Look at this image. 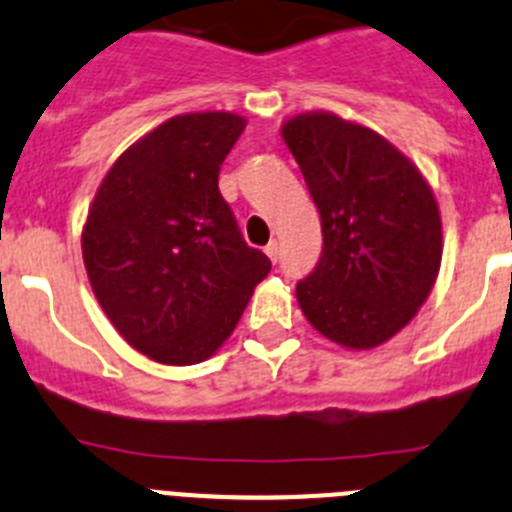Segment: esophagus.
Instances as JSON below:
<instances>
[{
  "instance_id": "esophagus-1",
  "label": "esophagus",
  "mask_w": 512,
  "mask_h": 512,
  "mask_svg": "<svg viewBox=\"0 0 512 512\" xmlns=\"http://www.w3.org/2000/svg\"><path fill=\"white\" fill-rule=\"evenodd\" d=\"M265 255L270 257V262H278V242H275V239L265 245Z\"/></svg>"
}]
</instances>
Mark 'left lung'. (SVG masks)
Here are the masks:
<instances>
[{
    "label": "left lung",
    "mask_w": 512,
    "mask_h": 512,
    "mask_svg": "<svg viewBox=\"0 0 512 512\" xmlns=\"http://www.w3.org/2000/svg\"><path fill=\"white\" fill-rule=\"evenodd\" d=\"M321 216L324 250L296 298L308 324L344 349H375L418 313L441 267V214L411 158L334 112L285 119Z\"/></svg>",
    "instance_id": "obj_1"
}]
</instances>
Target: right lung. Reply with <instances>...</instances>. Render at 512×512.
I'll return each instance as SVG.
<instances>
[{
    "instance_id": "add662e5",
    "label": "right lung",
    "mask_w": 512,
    "mask_h": 512,
    "mask_svg": "<svg viewBox=\"0 0 512 512\" xmlns=\"http://www.w3.org/2000/svg\"><path fill=\"white\" fill-rule=\"evenodd\" d=\"M245 127L234 112L170 117L114 160L86 214L81 252L96 301L160 365L209 359L270 273L219 193Z\"/></svg>"
}]
</instances>
